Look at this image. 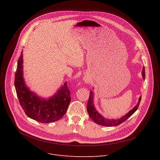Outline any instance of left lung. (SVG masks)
Masks as SVG:
<instances>
[{
	"label": "left lung",
	"instance_id": "1",
	"mask_svg": "<svg viewBox=\"0 0 160 160\" xmlns=\"http://www.w3.org/2000/svg\"><path fill=\"white\" fill-rule=\"evenodd\" d=\"M142 77L144 79L145 78V68L143 67V70L142 72ZM93 98H94V94L92 91H90V94H89V98L88 101L87 102V112L88 113L89 117L93 120L96 123L102 125V126H106V127H112V126H118L120 124L124 122L125 120H127L130 117H131L133 114L135 112V111L138 109L139 105L140 104V101L141 100V97H140L139 102L137 104L132 110H130L126 115L124 117L120 118V119L118 120H108L106 118H104L102 115H101L96 110V108L94 106L93 103Z\"/></svg>",
	"mask_w": 160,
	"mask_h": 160
}]
</instances>
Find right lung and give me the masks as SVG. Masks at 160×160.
<instances>
[{"instance_id": "1", "label": "right lung", "mask_w": 160, "mask_h": 160, "mask_svg": "<svg viewBox=\"0 0 160 160\" xmlns=\"http://www.w3.org/2000/svg\"><path fill=\"white\" fill-rule=\"evenodd\" d=\"M22 51L18 61L14 85L19 104L26 115L40 123H49L61 119L71 102L67 82L48 100L37 97L26 86L22 78Z\"/></svg>"}]
</instances>
